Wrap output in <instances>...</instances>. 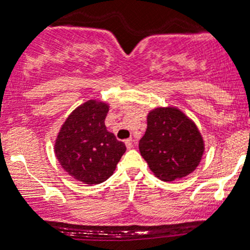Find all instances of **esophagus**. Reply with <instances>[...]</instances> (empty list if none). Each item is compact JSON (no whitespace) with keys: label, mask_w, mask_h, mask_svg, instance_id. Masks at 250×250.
Here are the masks:
<instances>
[{"label":"esophagus","mask_w":250,"mask_h":250,"mask_svg":"<svg viewBox=\"0 0 250 250\" xmlns=\"http://www.w3.org/2000/svg\"><path fill=\"white\" fill-rule=\"evenodd\" d=\"M125 146H127L128 149H130V148H133V139L132 138H129V139H125Z\"/></svg>","instance_id":"1"}]
</instances>
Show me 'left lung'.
Returning <instances> with one entry per match:
<instances>
[{
    "instance_id": "obj_1",
    "label": "left lung",
    "mask_w": 250,
    "mask_h": 250,
    "mask_svg": "<svg viewBox=\"0 0 250 250\" xmlns=\"http://www.w3.org/2000/svg\"><path fill=\"white\" fill-rule=\"evenodd\" d=\"M139 151L157 178L174 181L197 167L205 143L199 128L184 112L176 107H158L148 113Z\"/></svg>"
}]
</instances>
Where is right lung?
<instances>
[{"label":"right lung","mask_w":250,"mask_h":250,"mask_svg":"<svg viewBox=\"0 0 250 250\" xmlns=\"http://www.w3.org/2000/svg\"><path fill=\"white\" fill-rule=\"evenodd\" d=\"M108 108L96 100L80 104L62 123L55 141V157L62 169L88 185L106 181L125 151V143L104 125Z\"/></svg>","instance_id":"add662e5"}]
</instances>
